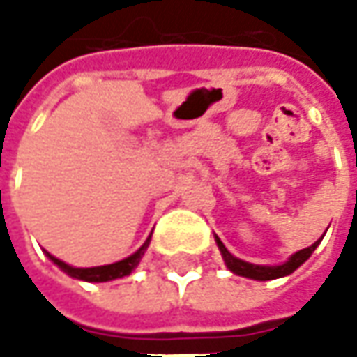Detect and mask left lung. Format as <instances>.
Instances as JSON below:
<instances>
[{"instance_id":"left-lung-1","label":"left lung","mask_w":357,"mask_h":357,"mask_svg":"<svg viewBox=\"0 0 357 357\" xmlns=\"http://www.w3.org/2000/svg\"><path fill=\"white\" fill-rule=\"evenodd\" d=\"M322 238L316 240V242H314L312 246H308V248L298 250L296 254H292V256L288 258V262H284L280 266H258V264L244 262V260H240V258H236V256H232V254L228 252L227 246L220 242L218 236H216V244H218L220 254H222V258H225V262H227V266L230 272H234V274H238V276H244V278H252V280H274V278L288 276V274L294 272L296 268L302 266L310 256H312V252L316 250V246L322 242Z\"/></svg>"}]
</instances>
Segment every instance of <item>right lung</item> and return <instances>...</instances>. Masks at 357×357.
<instances>
[{
	"instance_id": "1",
	"label": "right lung",
	"mask_w": 357,
	"mask_h": 357,
	"mask_svg": "<svg viewBox=\"0 0 357 357\" xmlns=\"http://www.w3.org/2000/svg\"><path fill=\"white\" fill-rule=\"evenodd\" d=\"M149 242H151V236L146 238V242H144L143 246H141L137 252L130 254L129 258H125V260H119V262H115V264H107V266L75 268V266H69V264H65L63 260L55 258V256H51L49 252H45V254H47L49 260H51L53 264H57V266L61 268L63 272H67L71 278H77V280H85V282H109V280H115V278L129 276L130 272L139 266V262H141V258H143L144 250H146V246H149Z\"/></svg>"
}]
</instances>
